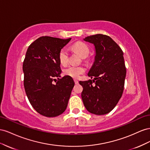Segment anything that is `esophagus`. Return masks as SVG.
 Returning a JSON list of instances; mask_svg holds the SVG:
<instances>
[{"label":"esophagus","mask_w":150,"mask_h":150,"mask_svg":"<svg viewBox=\"0 0 150 150\" xmlns=\"http://www.w3.org/2000/svg\"><path fill=\"white\" fill-rule=\"evenodd\" d=\"M74 82H75V84H78V83H79V81H78L77 80H76V79H74Z\"/></svg>","instance_id":"obj_1"}]
</instances>
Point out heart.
Returning <instances> with one entry per match:
<instances>
[{
  "mask_svg": "<svg viewBox=\"0 0 150 150\" xmlns=\"http://www.w3.org/2000/svg\"><path fill=\"white\" fill-rule=\"evenodd\" d=\"M72 50L77 52L82 58H86L89 54V48L88 46L83 42H76L71 46ZM69 53L67 48H63L59 52V61L62 65H66L68 62ZM85 71V68L83 66H69L64 70V74L74 79H78L80 75Z\"/></svg>",
  "mask_w": 150,
  "mask_h": 150,
  "instance_id": "b5f03b06",
  "label": "heart"
}]
</instances>
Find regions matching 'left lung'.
Masks as SVG:
<instances>
[{
    "label": "left lung",
    "mask_w": 150,
    "mask_h": 150,
    "mask_svg": "<svg viewBox=\"0 0 150 150\" xmlns=\"http://www.w3.org/2000/svg\"><path fill=\"white\" fill-rule=\"evenodd\" d=\"M83 40L95 46L96 57L88 73L93 79L79 82L83 87L81 96L89 112L104 115L115 108L122 95L126 75L123 52L107 35L97 34Z\"/></svg>",
    "instance_id": "1"
}]
</instances>
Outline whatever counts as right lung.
<instances>
[{
  "label": "right lung",
  "instance_id": "obj_1",
  "mask_svg": "<svg viewBox=\"0 0 150 150\" xmlns=\"http://www.w3.org/2000/svg\"><path fill=\"white\" fill-rule=\"evenodd\" d=\"M70 40L42 36L29 45L25 53L23 65L25 92L33 108L44 116L62 114L74 87L71 76L56 79L62 73L59 52Z\"/></svg>",
  "mask_w": 150,
  "mask_h": 150
}]
</instances>
